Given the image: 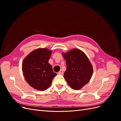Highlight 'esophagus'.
I'll use <instances>...</instances> for the list:
<instances>
[{"label": "esophagus", "mask_w": 121, "mask_h": 121, "mask_svg": "<svg viewBox=\"0 0 121 121\" xmlns=\"http://www.w3.org/2000/svg\"><path fill=\"white\" fill-rule=\"evenodd\" d=\"M58 74H59V75H63L64 74L63 71L62 70V69H61V70H60V71L59 72H58Z\"/></svg>", "instance_id": "34e87169"}]
</instances>
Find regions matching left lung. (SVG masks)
<instances>
[{
  "label": "left lung",
  "mask_w": 121,
  "mask_h": 121,
  "mask_svg": "<svg viewBox=\"0 0 121 121\" xmlns=\"http://www.w3.org/2000/svg\"><path fill=\"white\" fill-rule=\"evenodd\" d=\"M63 55L67 64L64 78L72 89H81L88 83L92 76V65L85 54L78 49L63 53Z\"/></svg>",
  "instance_id": "8db88e82"
}]
</instances>
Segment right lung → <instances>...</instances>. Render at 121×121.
<instances>
[{"label": "right lung", "instance_id": "obj_1", "mask_svg": "<svg viewBox=\"0 0 121 121\" xmlns=\"http://www.w3.org/2000/svg\"><path fill=\"white\" fill-rule=\"evenodd\" d=\"M51 55L52 52L48 49L39 48L33 51L23 60V75L27 83L35 89H47L56 75L48 63Z\"/></svg>", "mask_w": 121, "mask_h": 121}]
</instances>
